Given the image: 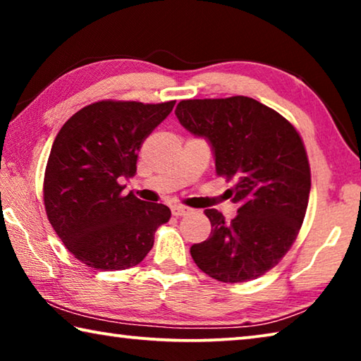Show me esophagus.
<instances>
[{"label": "esophagus", "mask_w": 361, "mask_h": 361, "mask_svg": "<svg viewBox=\"0 0 361 361\" xmlns=\"http://www.w3.org/2000/svg\"><path fill=\"white\" fill-rule=\"evenodd\" d=\"M189 212H191V210H189L188 207H183V205H173V207H172V215H175V216L188 215Z\"/></svg>", "instance_id": "esophagus-1"}]
</instances>
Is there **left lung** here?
Returning a JSON list of instances; mask_svg holds the SVG:
<instances>
[{
  "instance_id": "8db88e82",
  "label": "left lung",
  "mask_w": 361,
  "mask_h": 361,
  "mask_svg": "<svg viewBox=\"0 0 361 361\" xmlns=\"http://www.w3.org/2000/svg\"><path fill=\"white\" fill-rule=\"evenodd\" d=\"M176 118L212 146L216 173L234 181L226 191L239 205L228 223L207 209L210 237L191 247L207 276L240 283L264 276L295 242L310 192L302 140L283 116L250 97L181 100Z\"/></svg>"
}]
</instances>
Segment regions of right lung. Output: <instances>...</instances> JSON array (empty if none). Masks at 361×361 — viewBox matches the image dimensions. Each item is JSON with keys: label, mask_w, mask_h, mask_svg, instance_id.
<instances>
[{"label": "right lung", "mask_w": 361, "mask_h": 361, "mask_svg": "<svg viewBox=\"0 0 361 361\" xmlns=\"http://www.w3.org/2000/svg\"><path fill=\"white\" fill-rule=\"evenodd\" d=\"M173 105L97 102L73 114L54 140L44 173L49 223L70 253L95 271L137 266L170 219L167 205L122 195L121 181L135 175L143 140Z\"/></svg>", "instance_id": "1"}]
</instances>
